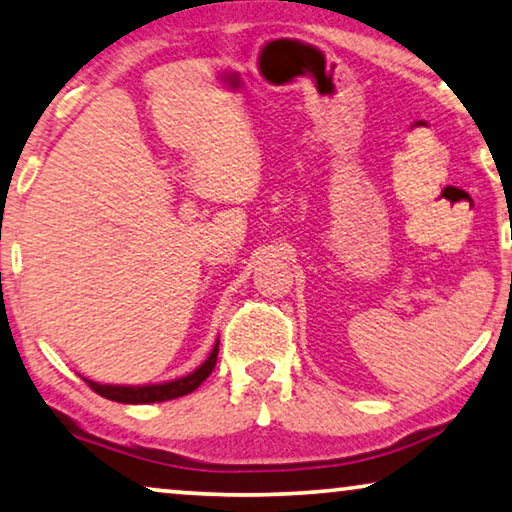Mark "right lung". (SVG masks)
I'll list each match as a JSON object with an SVG mask.
<instances>
[{
    "mask_svg": "<svg viewBox=\"0 0 512 512\" xmlns=\"http://www.w3.org/2000/svg\"><path fill=\"white\" fill-rule=\"evenodd\" d=\"M218 345H220V341H215L211 355H208V359L199 366V369H194L192 373H187V376H183V378L169 380V383L141 385V387L99 385V383H92V380H88V378H85V383H88L92 390L99 394V397L118 401V403H155V401L178 399V397H185V394L197 390V387L204 383L208 376H211V371L215 369V362H218Z\"/></svg>",
    "mask_w": 512,
    "mask_h": 512,
    "instance_id": "add662e5",
    "label": "right lung"
}]
</instances>
